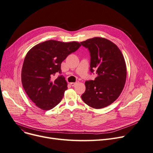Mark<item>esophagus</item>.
I'll return each instance as SVG.
<instances>
[{"label":"esophagus","instance_id":"esophagus-1","mask_svg":"<svg viewBox=\"0 0 153 153\" xmlns=\"http://www.w3.org/2000/svg\"><path fill=\"white\" fill-rule=\"evenodd\" d=\"M78 83V81L77 82H71L70 84H71V85H72V86H74L76 84H77Z\"/></svg>","mask_w":153,"mask_h":153}]
</instances>
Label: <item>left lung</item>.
<instances>
[{
  "mask_svg": "<svg viewBox=\"0 0 153 153\" xmlns=\"http://www.w3.org/2000/svg\"><path fill=\"white\" fill-rule=\"evenodd\" d=\"M91 56L90 71H96L94 81L85 82V91L81 96L90 107L101 109L115 101L124 87L126 65L117 46L102 37H94L81 42Z\"/></svg>",
  "mask_w": 153,
  "mask_h": 153,
  "instance_id": "left-lung-1",
  "label": "left lung"
}]
</instances>
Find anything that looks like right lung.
Segmentation results:
<instances>
[{
    "instance_id": "right-lung-1",
    "label": "right lung",
    "mask_w": 153,
    "mask_h": 153,
    "mask_svg": "<svg viewBox=\"0 0 153 153\" xmlns=\"http://www.w3.org/2000/svg\"><path fill=\"white\" fill-rule=\"evenodd\" d=\"M81 46L77 42L49 40L29 50L24 59L21 79L23 88L31 101L42 110L54 108L62 100L68 83L61 74V65L70 54Z\"/></svg>"
}]
</instances>
